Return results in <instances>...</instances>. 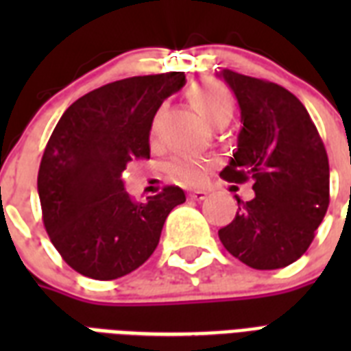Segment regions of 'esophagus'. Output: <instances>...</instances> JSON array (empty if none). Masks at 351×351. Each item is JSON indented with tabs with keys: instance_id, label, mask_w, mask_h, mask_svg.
Returning <instances> with one entry per match:
<instances>
[{
	"instance_id": "obj_1",
	"label": "esophagus",
	"mask_w": 351,
	"mask_h": 351,
	"mask_svg": "<svg viewBox=\"0 0 351 351\" xmlns=\"http://www.w3.org/2000/svg\"><path fill=\"white\" fill-rule=\"evenodd\" d=\"M189 197H191V200L202 202V200H206V198H208V191H204V189H195V191L189 193Z\"/></svg>"
}]
</instances>
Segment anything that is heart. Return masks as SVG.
Instances as JSON below:
<instances>
[{
    "label": "heart",
    "instance_id": "heart-1",
    "mask_svg": "<svg viewBox=\"0 0 351 351\" xmlns=\"http://www.w3.org/2000/svg\"><path fill=\"white\" fill-rule=\"evenodd\" d=\"M191 101L195 109L200 112V117L206 121H215L219 118H231L233 114V96L224 85L215 82H204V84L193 85L189 90ZM209 167L208 160L182 154L171 162V175L176 180L187 182V184H198L202 180Z\"/></svg>",
    "mask_w": 351,
    "mask_h": 351
}]
</instances>
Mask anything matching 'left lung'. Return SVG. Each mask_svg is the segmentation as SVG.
I'll use <instances>...</instances> for the list:
<instances>
[{
	"mask_svg": "<svg viewBox=\"0 0 351 351\" xmlns=\"http://www.w3.org/2000/svg\"><path fill=\"white\" fill-rule=\"evenodd\" d=\"M242 127L237 151L220 176L253 182L255 197L219 231L234 258L255 269H278L304 255L330 204V164L315 123L295 95L266 80L224 69Z\"/></svg>",
	"mask_w": 351,
	"mask_h": 351,
	"instance_id": "obj_1",
	"label": "left lung"
}]
</instances>
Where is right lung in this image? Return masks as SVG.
<instances>
[{
    "mask_svg": "<svg viewBox=\"0 0 351 351\" xmlns=\"http://www.w3.org/2000/svg\"><path fill=\"white\" fill-rule=\"evenodd\" d=\"M184 73L132 76L78 98L54 127L38 173L43 224L74 271L112 280L153 255L167 215L186 202L180 187L134 202L121 173L149 158V132Z\"/></svg>",
    "mask_w": 351,
    "mask_h": 351,
    "instance_id": "1",
    "label": "right lung"
}]
</instances>
